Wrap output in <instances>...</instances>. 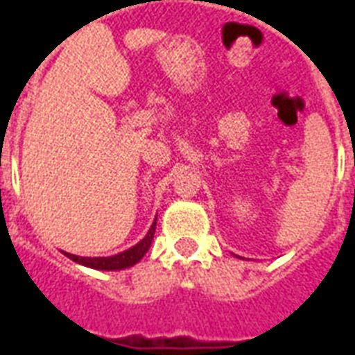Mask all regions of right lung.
<instances>
[{
    "instance_id": "right-lung-1",
    "label": "right lung",
    "mask_w": 355,
    "mask_h": 355,
    "mask_svg": "<svg viewBox=\"0 0 355 355\" xmlns=\"http://www.w3.org/2000/svg\"><path fill=\"white\" fill-rule=\"evenodd\" d=\"M156 230V219L155 223L150 225L149 232L147 236L138 243L134 245L128 250H123V252L116 254V256H108V258H83V256H75V254L64 252L69 259H73L75 263L85 265V267H92V269H99V270H119V269H127V267H132L134 263H138L139 259L144 258L145 252L149 250L150 243H153V237H155Z\"/></svg>"
}]
</instances>
